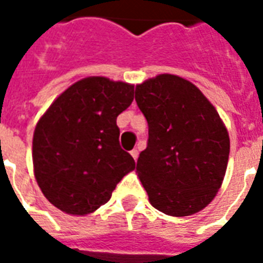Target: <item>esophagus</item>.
I'll use <instances>...</instances> for the list:
<instances>
[{
    "label": "esophagus",
    "mask_w": 263,
    "mask_h": 263,
    "mask_svg": "<svg viewBox=\"0 0 263 263\" xmlns=\"http://www.w3.org/2000/svg\"><path fill=\"white\" fill-rule=\"evenodd\" d=\"M138 155H139V152H138V149H132V151H131V156L135 160L138 159Z\"/></svg>",
    "instance_id": "esophagus-1"
}]
</instances>
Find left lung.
Returning a JSON list of instances; mask_svg holds the SVG:
<instances>
[{"label":"left lung","mask_w":263,"mask_h":263,"mask_svg":"<svg viewBox=\"0 0 263 263\" xmlns=\"http://www.w3.org/2000/svg\"><path fill=\"white\" fill-rule=\"evenodd\" d=\"M148 121L137 172L155 209L173 217L203 210L221 187L230 138L217 109L190 81L159 74L135 88Z\"/></svg>","instance_id":"1"}]
</instances>
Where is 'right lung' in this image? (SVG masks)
I'll list each match as a JSON object with an SVG mask.
<instances>
[{"mask_svg":"<svg viewBox=\"0 0 263 263\" xmlns=\"http://www.w3.org/2000/svg\"><path fill=\"white\" fill-rule=\"evenodd\" d=\"M134 101V86L87 77L56 98L35 128L33 171L54 207L86 215L111 198L115 186L135 169L121 149L117 117Z\"/></svg>","mask_w":263,"mask_h":263,"instance_id":"obj_1","label":"right lung"}]
</instances>
